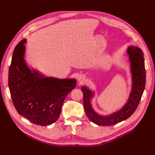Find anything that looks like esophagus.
<instances>
[{"label":"esophagus","instance_id":"obj_1","mask_svg":"<svg viewBox=\"0 0 155 155\" xmlns=\"http://www.w3.org/2000/svg\"><path fill=\"white\" fill-rule=\"evenodd\" d=\"M78 80L79 81V83H83L84 81H85V76H83V75H80V76H79L78 78Z\"/></svg>","mask_w":155,"mask_h":155}]
</instances>
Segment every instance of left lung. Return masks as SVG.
<instances>
[{
  "label": "left lung",
  "instance_id": "left-lung-1",
  "mask_svg": "<svg viewBox=\"0 0 155 155\" xmlns=\"http://www.w3.org/2000/svg\"><path fill=\"white\" fill-rule=\"evenodd\" d=\"M127 54L130 61L133 75V88L128 101L119 111L109 116H101L94 111L90 100L92 93L85 87H81L83 93V106L92 122L100 126H109L122 121L132 115L141 100L145 85V69L143 54L142 50L135 46L128 48Z\"/></svg>",
  "mask_w": 155,
  "mask_h": 155
}]
</instances>
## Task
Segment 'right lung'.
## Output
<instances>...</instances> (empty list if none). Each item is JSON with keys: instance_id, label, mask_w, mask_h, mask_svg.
I'll return each instance as SVG.
<instances>
[{"instance_id": "1", "label": "right lung", "mask_w": 155, "mask_h": 155, "mask_svg": "<svg viewBox=\"0 0 155 155\" xmlns=\"http://www.w3.org/2000/svg\"><path fill=\"white\" fill-rule=\"evenodd\" d=\"M26 39L13 50L9 68L8 85L18 113L33 124L46 126L59 118L64 100L76 85L75 79L44 78L33 72L25 62Z\"/></svg>"}]
</instances>
